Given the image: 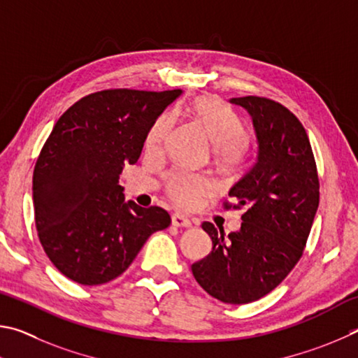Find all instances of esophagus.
Instances as JSON below:
<instances>
[{"instance_id":"esophagus-1","label":"esophagus","mask_w":358,"mask_h":358,"mask_svg":"<svg viewBox=\"0 0 358 358\" xmlns=\"http://www.w3.org/2000/svg\"><path fill=\"white\" fill-rule=\"evenodd\" d=\"M171 223H173V227H176V228H192V224H193L192 220H189V218L180 215V214H173Z\"/></svg>"}]
</instances>
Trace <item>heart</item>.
I'll use <instances>...</instances> for the list:
<instances>
[{"label": "heart", "instance_id": "b5f03b06", "mask_svg": "<svg viewBox=\"0 0 358 358\" xmlns=\"http://www.w3.org/2000/svg\"><path fill=\"white\" fill-rule=\"evenodd\" d=\"M192 115L203 125L210 143L215 148V155L224 165L237 166L245 160L248 130L236 113L212 97L198 99L192 105ZM174 115L163 113L155 119L144 140V146L150 152L163 148L169 131L173 129ZM214 182L203 176L189 174L185 171H173L165 178V192L169 199L179 208L192 209L199 199L214 192Z\"/></svg>", "mask_w": 358, "mask_h": 358}]
</instances>
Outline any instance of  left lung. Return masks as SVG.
Masks as SVG:
<instances>
[{
    "mask_svg": "<svg viewBox=\"0 0 358 358\" xmlns=\"http://www.w3.org/2000/svg\"><path fill=\"white\" fill-rule=\"evenodd\" d=\"M252 116L258 159L229 196L245 208L241 229L224 237L209 222L212 252L192 266L203 289L224 303L255 302L273 291L297 264L319 206L315 155L302 122L275 100L234 97Z\"/></svg>",
    "mask_w": 358,
    "mask_h": 358,
    "instance_id": "1",
    "label": "left lung"
}]
</instances>
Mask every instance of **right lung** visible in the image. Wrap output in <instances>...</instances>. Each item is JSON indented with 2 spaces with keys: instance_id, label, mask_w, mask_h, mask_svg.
<instances>
[{
  "instance_id": "right-lung-1",
  "label": "right lung",
  "mask_w": 358,
  "mask_h": 358,
  "mask_svg": "<svg viewBox=\"0 0 358 358\" xmlns=\"http://www.w3.org/2000/svg\"><path fill=\"white\" fill-rule=\"evenodd\" d=\"M180 94L99 91L55 124L34 166V220L48 259L75 283L115 280L171 223L165 209L124 201L119 174L138 162L150 125Z\"/></svg>"
}]
</instances>
